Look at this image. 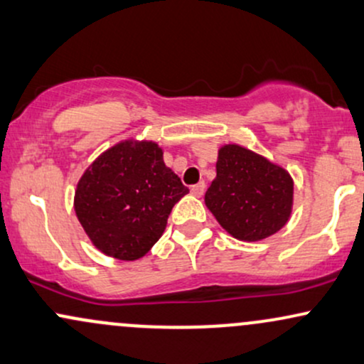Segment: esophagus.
Instances as JSON below:
<instances>
[{
  "label": "esophagus",
  "instance_id": "34e87169",
  "mask_svg": "<svg viewBox=\"0 0 364 364\" xmlns=\"http://www.w3.org/2000/svg\"><path fill=\"white\" fill-rule=\"evenodd\" d=\"M204 191H206V183L204 182H199V183H196V186L191 187V192L194 196H198V198H200V196L204 194Z\"/></svg>",
  "mask_w": 364,
  "mask_h": 364
}]
</instances>
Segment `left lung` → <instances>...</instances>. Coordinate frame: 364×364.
I'll return each mask as SVG.
<instances>
[{
    "mask_svg": "<svg viewBox=\"0 0 364 364\" xmlns=\"http://www.w3.org/2000/svg\"><path fill=\"white\" fill-rule=\"evenodd\" d=\"M204 200L232 237L257 242L288 223L293 178L257 153L238 144H226L218 153L216 178Z\"/></svg>",
    "mask_w": 364,
    "mask_h": 364,
    "instance_id": "1",
    "label": "left lung"
}]
</instances>
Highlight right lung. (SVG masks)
I'll use <instances>...</instances> for the list:
<instances>
[{"label":"right lung","instance_id":"right-lung-1","mask_svg":"<svg viewBox=\"0 0 364 364\" xmlns=\"http://www.w3.org/2000/svg\"><path fill=\"white\" fill-rule=\"evenodd\" d=\"M187 192L156 143L124 141L102 153L80 178L75 211L98 250L136 260L158 242Z\"/></svg>","mask_w":364,"mask_h":364}]
</instances>
